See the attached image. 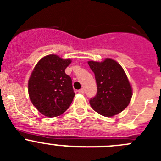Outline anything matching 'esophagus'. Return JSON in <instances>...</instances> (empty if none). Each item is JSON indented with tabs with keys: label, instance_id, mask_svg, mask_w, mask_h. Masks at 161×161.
Wrapping results in <instances>:
<instances>
[{
	"label": "esophagus",
	"instance_id": "1",
	"mask_svg": "<svg viewBox=\"0 0 161 161\" xmlns=\"http://www.w3.org/2000/svg\"><path fill=\"white\" fill-rule=\"evenodd\" d=\"M78 92H79V93H81V94H84V90L83 89H80V90H78Z\"/></svg>",
	"mask_w": 161,
	"mask_h": 161
}]
</instances>
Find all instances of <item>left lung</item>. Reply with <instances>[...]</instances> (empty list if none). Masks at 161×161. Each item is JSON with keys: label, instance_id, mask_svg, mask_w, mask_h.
Returning a JSON list of instances; mask_svg holds the SVG:
<instances>
[{"label": "left lung", "instance_id": "1", "mask_svg": "<svg viewBox=\"0 0 161 161\" xmlns=\"http://www.w3.org/2000/svg\"><path fill=\"white\" fill-rule=\"evenodd\" d=\"M95 75L96 96L90 100V106L100 114L111 117L124 111L130 103L131 87L122 67L114 60L88 62Z\"/></svg>", "mask_w": 161, "mask_h": 161}]
</instances>
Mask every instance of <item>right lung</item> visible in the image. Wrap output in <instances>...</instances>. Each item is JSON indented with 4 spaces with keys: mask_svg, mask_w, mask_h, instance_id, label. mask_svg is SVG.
I'll return each instance as SVG.
<instances>
[{
    "mask_svg": "<svg viewBox=\"0 0 161 161\" xmlns=\"http://www.w3.org/2000/svg\"><path fill=\"white\" fill-rule=\"evenodd\" d=\"M71 60L50 54L42 58L34 68L29 80L28 90L32 104L49 118L64 113L75 97L71 77L65 69Z\"/></svg>",
    "mask_w": 161,
    "mask_h": 161,
    "instance_id": "obj_1",
    "label": "right lung"
}]
</instances>
